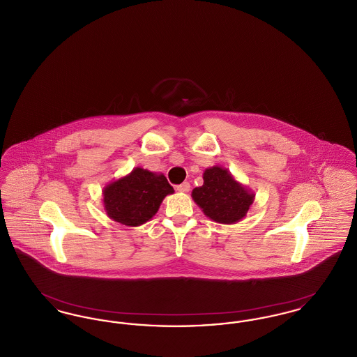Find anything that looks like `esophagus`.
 Returning <instances> with one entry per match:
<instances>
[{
  "label": "esophagus",
  "instance_id": "obj_1",
  "mask_svg": "<svg viewBox=\"0 0 357 357\" xmlns=\"http://www.w3.org/2000/svg\"><path fill=\"white\" fill-rule=\"evenodd\" d=\"M176 190L181 191V192H187V191L190 190V183H188V182H183V183H181V185L176 186Z\"/></svg>",
  "mask_w": 357,
  "mask_h": 357
}]
</instances>
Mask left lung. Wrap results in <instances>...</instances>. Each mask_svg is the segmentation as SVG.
Masks as SVG:
<instances>
[{"mask_svg":"<svg viewBox=\"0 0 357 357\" xmlns=\"http://www.w3.org/2000/svg\"><path fill=\"white\" fill-rule=\"evenodd\" d=\"M191 195L204 214L218 223L242 220L255 201V194L241 186L227 170L218 166L204 171V185L195 187Z\"/></svg>","mask_w":357,"mask_h":357,"instance_id":"left-lung-1","label":"left lung"}]
</instances>
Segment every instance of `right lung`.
Segmentation results:
<instances>
[{
  "label": "right lung",
  "instance_id": "right-lung-1",
  "mask_svg": "<svg viewBox=\"0 0 357 357\" xmlns=\"http://www.w3.org/2000/svg\"><path fill=\"white\" fill-rule=\"evenodd\" d=\"M174 192L163 174L137 167L104 188V208L109 218L126 226H139L156 214L163 198Z\"/></svg>",
  "mask_w": 357,
  "mask_h": 357
}]
</instances>
